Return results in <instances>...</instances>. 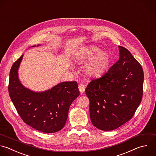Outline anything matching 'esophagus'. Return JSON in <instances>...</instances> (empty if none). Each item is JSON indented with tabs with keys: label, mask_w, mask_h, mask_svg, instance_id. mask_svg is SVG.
<instances>
[{
	"label": "esophagus",
	"mask_w": 156,
	"mask_h": 156,
	"mask_svg": "<svg viewBox=\"0 0 156 156\" xmlns=\"http://www.w3.org/2000/svg\"><path fill=\"white\" fill-rule=\"evenodd\" d=\"M79 91L81 93H83L85 92V85L82 84V83H80L79 85Z\"/></svg>",
	"instance_id": "1"
}]
</instances>
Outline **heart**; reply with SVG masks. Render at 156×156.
I'll use <instances>...</instances> for the list:
<instances>
[{"instance_id":"obj_1","label":"heart","mask_w":156,"mask_h":156,"mask_svg":"<svg viewBox=\"0 0 156 156\" xmlns=\"http://www.w3.org/2000/svg\"><path fill=\"white\" fill-rule=\"evenodd\" d=\"M79 62H85L83 65L85 74L90 77H99L107 70L111 62L109 53L105 51H99L94 45L83 48L76 57Z\"/></svg>"}]
</instances>
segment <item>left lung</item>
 Here are the masks:
<instances>
[{"mask_svg": "<svg viewBox=\"0 0 156 156\" xmlns=\"http://www.w3.org/2000/svg\"><path fill=\"white\" fill-rule=\"evenodd\" d=\"M118 47V62L85 89L91 121L102 130H114L130 120L143 96L142 67L127 49Z\"/></svg>", "mask_w": 156, "mask_h": 156, "instance_id": "8db88e82", "label": "left lung"}]
</instances>
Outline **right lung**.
<instances>
[{
	"label": "right lung",
	"mask_w": 156,
	"mask_h": 156,
	"mask_svg": "<svg viewBox=\"0 0 156 156\" xmlns=\"http://www.w3.org/2000/svg\"><path fill=\"white\" fill-rule=\"evenodd\" d=\"M23 57V55L10 69V97L25 123L42 132H58L65 126L69 107L80 94L77 83L63 82L43 92L32 91L25 88L18 78Z\"/></svg>",
	"instance_id": "add662e5"
}]
</instances>
